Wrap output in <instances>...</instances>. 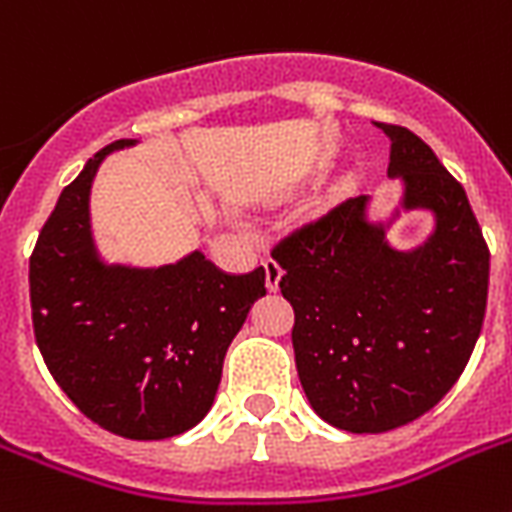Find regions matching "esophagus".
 <instances>
[{
    "instance_id": "34e87169",
    "label": "esophagus",
    "mask_w": 512,
    "mask_h": 512,
    "mask_svg": "<svg viewBox=\"0 0 512 512\" xmlns=\"http://www.w3.org/2000/svg\"><path fill=\"white\" fill-rule=\"evenodd\" d=\"M263 265H265V287L271 289V292H276V289H279L281 273H284V271H281V265L276 263L273 257H265Z\"/></svg>"
}]
</instances>
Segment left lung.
<instances>
[{
    "label": "left lung",
    "instance_id": "left-lung-1",
    "mask_svg": "<svg viewBox=\"0 0 512 512\" xmlns=\"http://www.w3.org/2000/svg\"><path fill=\"white\" fill-rule=\"evenodd\" d=\"M388 175L406 209H433L436 231L396 252L350 196L273 244L279 287L295 311L292 345L303 390L321 420L385 433L430 412L460 380L484 327L489 247L470 201L433 148L398 124Z\"/></svg>",
    "mask_w": 512,
    "mask_h": 512
}]
</instances>
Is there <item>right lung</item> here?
<instances>
[{
  "label": "right lung",
  "mask_w": 512,
  "mask_h": 512,
  "mask_svg": "<svg viewBox=\"0 0 512 512\" xmlns=\"http://www.w3.org/2000/svg\"><path fill=\"white\" fill-rule=\"evenodd\" d=\"M116 140L66 185L28 265L36 345L79 412L135 441L193 428L215 401L225 350L265 295V268L231 276L201 252L162 268L100 263L90 188Z\"/></svg>",
  "instance_id": "obj_1"
}]
</instances>
